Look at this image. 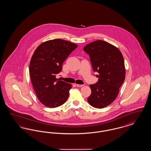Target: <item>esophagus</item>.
<instances>
[{
    "instance_id": "esophagus-1",
    "label": "esophagus",
    "mask_w": 151,
    "mask_h": 151,
    "mask_svg": "<svg viewBox=\"0 0 151 151\" xmlns=\"http://www.w3.org/2000/svg\"><path fill=\"white\" fill-rule=\"evenodd\" d=\"M76 86L78 87H81V86H84V85H80V84H76Z\"/></svg>"
}]
</instances>
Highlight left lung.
Masks as SVG:
<instances>
[{
  "instance_id": "left-lung-1",
  "label": "left lung",
  "mask_w": 151,
  "mask_h": 151,
  "mask_svg": "<svg viewBox=\"0 0 151 151\" xmlns=\"http://www.w3.org/2000/svg\"><path fill=\"white\" fill-rule=\"evenodd\" d=\"M83 49L89 55L94 72L99 73L97 84L90 85L92 93L88 102L94 108H105L116 99L125 79L122 52L115 46L102 40L89 43Z\"/></svg>"
}]
</instances>
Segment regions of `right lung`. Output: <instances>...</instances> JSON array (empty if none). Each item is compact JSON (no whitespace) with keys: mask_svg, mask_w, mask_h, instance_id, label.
Segmentation results:
<instances>
[{"mask_svg":"<svg viewBox=\"0 0 151 151\" xmlns=\"http://www.w3.org/2000/svg\"><path fill=\"white\" fill-rule=\"evenodd\" d=\"M78 45L62 39L49 40L35 51L29 65L32 84L39 101L46 107L57 108L65 104L72 85L56 78L63 63Z\"/></svg>","mask_w":151,"mask_h":151,"instance_id":"right-lung-1","label":"right lung"}]
</instances>
